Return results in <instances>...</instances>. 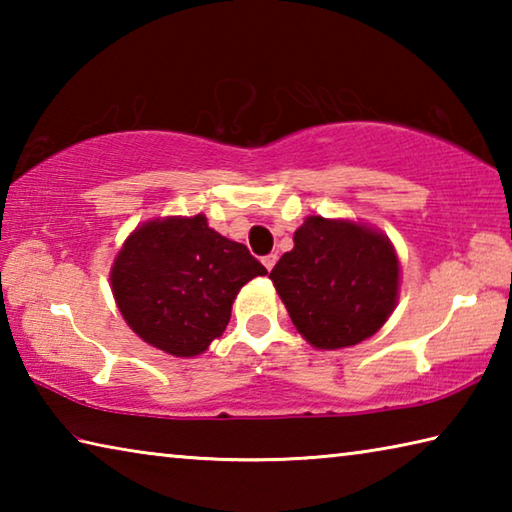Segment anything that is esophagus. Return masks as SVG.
<instances>
[{"mask_svg": "<svg viewBox=\"0 0 512 512\" xmlns=\"http://www.w3.org/2000/svg\"><path fill=\"white\" fill-rule=\"evenodd\" d=\"M262 262H264V266L268 268V271H273V266H275V262H277V255H266V257L262 259Z\"/></svg>", "mask_w": 512, "mask_h": 512, "instance_id": "obj_1", "label": "esophagus"}]
</instances>
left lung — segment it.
I'll return each instance as SVG.
<instances>
[{"label": "left lung", "instance_id": "1", "mask_svg": "<svg viewBox=\"0 0 512 512\" xmlns=\"http://www.w3.org/2000/svg\"><path fill=\"white\" fill-rule=\"evenodd\" d=\"M268 277L298 332L318 350H339L370 339L393 314L400 262L375 228L307 216Z\"/></svg>", "mask_w": 512, "mask_h": 512}]
</instances>
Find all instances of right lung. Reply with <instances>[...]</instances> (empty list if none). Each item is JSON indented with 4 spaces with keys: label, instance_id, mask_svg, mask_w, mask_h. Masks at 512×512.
<instances>
[{
    "label": "right lung",
    "instance_id": "obj_1",
    "mask_svg": "<svg viewBox=\"0 0 512 512\" xmlns=\"http://www.w3.org/2000/svg\"><path fill=\"white\" fill-rule=\"evenodd\" d=\"M266 268L225 239L205 214L167 216L135 228L110 268L128 327L173 357H196L230 323L239 289Z\"/></svg>",
    "mask_w": 512,
    "mask_h": 512
}]
</instances>
